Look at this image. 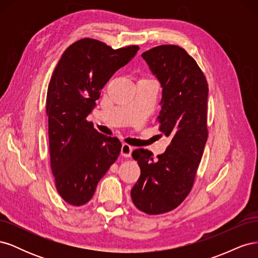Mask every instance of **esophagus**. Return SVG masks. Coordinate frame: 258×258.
Returning a JSON list of instances; mask_svg holds the SVG:
<instances>
[{
	"label": "esophagus",
	"mask_w": 258,
	"mask_h": 258,
	"mask_svg": "<svg viewBox=\"0 0 258 258\" xmlns=\"http://www.w3.org/2000/svg\"><path fill=\"white\" fill-rule=\"evenodd\" d=\"M132 151H134V147L130 146L129 144L124 143V144H122V146H121L120 154H121L122 157H130Z\"/></svg>",
	"instance_id": "1"
}]
</instances>
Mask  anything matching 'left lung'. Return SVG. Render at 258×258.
Returning <instances> with one entry per match:
<instances>
[{
  "mask_svg": "<svg viewBox=\"0 0 258 258\" xmlns=\"http://www.w3.org/2000/svg\"><path fill=\"white\" fill-rule=\"evenodd\" d=\"M162 88L159 130L171 139L158 155L138 148L132 157L141 175L131 199L142 212L157 215L182 204L194 185L208 139L209 87L197 62L175 45H160L142 53Z\"/></svg>",
  "mask_w": 258,
  "mask_h": 258,
  "instance_id": "1",
  "label": "left lung"
}]
</instances>
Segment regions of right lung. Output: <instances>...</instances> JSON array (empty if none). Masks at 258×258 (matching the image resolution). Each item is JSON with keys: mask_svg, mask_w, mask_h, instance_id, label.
I'll list each match as a JSON object with an SVG mask.
<instances>
[{"mask_svg": "<svg viewBox=\"0 0 258 258\" xmlns=\"http://www.w3.org/2000/svg\"><path fill=\"white\" fill-rule=\"evenodd\" d=\"M139 46L113 49L82 38L66 49L54 68L46 98L50 167L66 202L83 206L118 158L121 143L93 128L87 116L113 74L136 56Z\"/></svg>", "mask_w": 258, "mask_h": 258, "instance_id": "right-lung-1", "label": "right lung"}]
</instances>
